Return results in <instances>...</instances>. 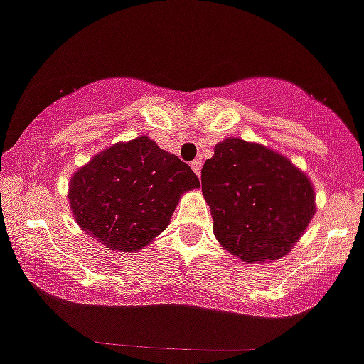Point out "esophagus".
<instances>
[{
    "label": "esophagus",
    "mask_w": 364,
    "mask_h": 364,
    "mask_svg": "<svg viewBox=\"0 0 364 364\" xmlns=\"http://www.w3.org/2000/svg\"><path fill=\"white\" fill-rule=\"evenodd\" d=\"M201 164H203L201 163V159H194L193 163H191V168H193V171L198 175V177H200L201 173Z\"/></svg>",
    "instance_id": "34e87169"
}]
</instances>
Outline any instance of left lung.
I'll list each match as a JSON object with an SVG mask.
<instances>
[{
  "label": "left lung",
  "mask_w": 364,
  "mask_h": 364,
  "mask_svg": "<svg viewBox=\"0 0 364 364\" xmlns=\"http://www.w3.org/2000/svg\"><path fill=\"white\" fill-rule=\"evenodd\" d=\"M214 235L244 262L279 260L315 214L308 177L287 157L239 138L219 143L201 168Z\"/></svg>",
  "instance_id": "left-lung-1"
}]
</instances>
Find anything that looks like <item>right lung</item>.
<instances>
[{
    "mask_svg": "<svg viewBox=\"0 0 364 364\" xmlns=\"http://www.w3.org/2000/svg\"><path fill=\"white\" fill-rule=\"evenodd\" d=\"M200 187L189 164L149 136L97 154L72 177L77 225L111 250L139 251L168 225L183 191Z\"/></svg>",
    "mask_w": 364,
    "mask_h": 364,
    "instance_id": "right-lung-1",
    "label": "right lung"
}]
</instances>
